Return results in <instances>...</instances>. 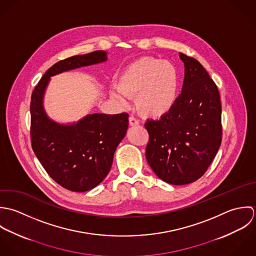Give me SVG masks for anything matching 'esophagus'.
Returning a JSON list of instances; mask_svg holds the SVG:
<instances>
[{"label":"esophagus","instance_id":"esophagus-1","mask_svg":"<svg viewBox=\"0 0 256 256\" xmlns=\"http://www.w3.org/2000/svg\"><path fill=\"white\" fill-rule=\"evenodd\" d=\"M128 122H130V126H136L138 124V120L136 118H134V116H130Z\"/></svg>","mask_w":256,"mask_h":256}]
</instances>
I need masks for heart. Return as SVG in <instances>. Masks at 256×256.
I'll list each match as a JSON object with an SVG mask.
<instances>
[{
	"label": "heart",
	"mask_w": 256,
	"mask_h": 256,
	"mask_svg": "<svg viewBox=\"0 0 256 256\" xmlns=\"http://www.w3.org/2000/svg\"><path fill=\"white\" fill-rule=\"evenodd\" d=\"M118 90L112 97L126 104V97L136 98L138 112L150 118L169 114L178 100L180 73L176 65L167 60L142 57L128 65L118 81Z\"/></svg>",
	"instance_id": "obj_1"
}]
</instances>
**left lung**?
Listing matches in <instances>:
<instances>
[{"label": "left lung", "mask_w": 256, "mask_h": 256, "mask_svg": "<svg viewBox=\"0 0 256 256\" xmlns=\"http://www.w3.org/2000/svg\"><path fill=\"white\" fill-rule=\"evenodd\" d=\"M185 77L172 110L148 120L146 160L162 181L186 185L204 175L222 142L218 90L202 64L183 53Z\"/></svg>", "instance_id": "1"}]
</instances>
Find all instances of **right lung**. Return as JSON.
<instances>
[{"label": "right lung", "mask_w": 256, "mask_h": 256, "mask_svg": "<svg viewBox=\"0 0 256 256\" xmlns=\"http://www.w3.org/2000/svg\"><path fill=\"white\" fill-rule=\"evenodd\" d=\"M106 60L104 50L61 60L46 72L32 95V150L52 179L73 192L90 191L106 177L114 152L126 134L128 114L96 112L77 122H59L46 110V92L53 76Z\"/></svg>", "instance_id": "1"}]
</instances>
